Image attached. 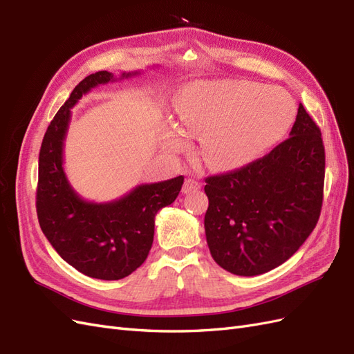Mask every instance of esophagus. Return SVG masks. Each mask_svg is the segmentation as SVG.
I'll list each match as a JSON object with an SVG mask.
<instances>
[{
	"label": "esophagus",
	"instance_id": "esophagus-1",
	"mask_svg": "<svg viewBox=\"0 0 354 354\" xmlns=\"http://www.w3.org/2000/svg\"><path fill=\"white\" fill-rule=\"evenodd\" d=\"M201 189V183L194 178H187L183 185V194H192V192H196Z\"/></svg>",
	"mask_w": 354,
	"mask_h": 354
}]
</instances>
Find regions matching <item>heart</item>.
I'll return each instance as SVG.
<instances>
[{
  "label": "heart",
  "mask_w": 354,
  "mask_h": 354,
  "mask_svg": "<svg viewBox=\"0 0 354 354\" xmlns=\"http://www.w3.org/2000/svg\"><path fill=\"white\" fill-rule=\"evenodd\" d=\"M174 106L181 130L201 136V156L216 171L254 162L282 140L297 116L295 102L285 90L242 81L190 82ZM181 146L183 136L169 131V151Z\"/></svg>",
  "instance_id": "obj_1"
}]
</instances>
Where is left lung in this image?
<instances>
[{"mask_svg":"<svg viewBox=\"0 0 354 354\" xmlns=\"http://www.w3.org/2000/svg\"><path fill=\"white\" fill-rule=\"evenodd\" d=\"M324 180L322 134L299 103L289 138L270 153L205 178L212 259L238 276L263 274L291 259L316 227Z\"/></svg>","mask_w":354,"mask_h":354,"instance_id":"obj_1","label":"left lung"}]
</instances>
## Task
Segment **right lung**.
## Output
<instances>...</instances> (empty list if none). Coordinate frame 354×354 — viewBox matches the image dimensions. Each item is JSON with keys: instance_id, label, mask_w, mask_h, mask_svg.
I'll use <instances>...</instances> for the list:
<instances>
[{"instance_id": "1", "label": "right lung", "mask_w": 354, "mask_h": 354, "mask_svg": "<svg viewBox=\"0 0 354 354\" xmlns=\"http://www.w3.org/2000/svg\"><path fill=\"white\" fill-rule=\"evenodd\" d=\"M140 73L124 72L121 78L108 71L88 75L73 88L42 138L37 189L41 230L63 260L94 279H122L145 263L152 248L156 214L176 201L185 181L178 176L138 185L120 199L97 203L82 199L66 177L63 147L71 109L91 88Z\"/></svg>"}]
</instances>
